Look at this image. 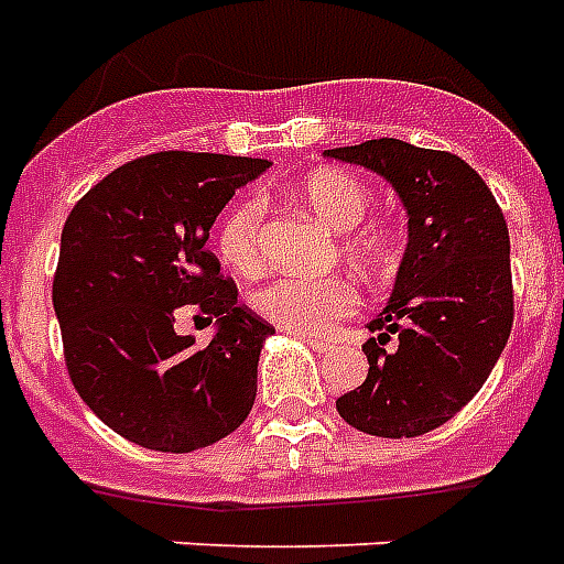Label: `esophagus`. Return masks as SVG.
<instances>
[{"label": "esophagus", "mask_w": 564, "mask_h": 564, "mask_svg": "<svg viewBox=\"0 0 564 564\" xmlns=\"http://www.w3.org/2000/svg\"><path fill=\"white\" fill-rule=\"evenodd\" d=\"M308 346H311V349H314V352H319V355H328V352H332V349H335V346L328 344V340H319V337H308Z\"/></svg>", "instance_id": "34e87169"}]
</instances>
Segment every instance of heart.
<instances>
[{
    "instance_id": "b5f03b06",
    "label": "heart",
    "mask_w": 564,
    "mask_h": 564,
    "mask_svg": "<svg viewBox=\"0 0 564 564\" xmlns=\"http://www.w3.org/2000/svg\"><path fill=\"white\" fill-rule=\"evenodd\" d=\"M296 197L328 227L344 232V256L360 268L384 259L387 238L378 227H358L367 218L369 188L355 174L340 169H317L296 183ZM264 204L241 197L218 227V253L227 268L253 276L264 268ZM261 319L296 337H326L337 319L358 308V291L344 276H276L253 296Z\"/></svg>"
}]
</instances>
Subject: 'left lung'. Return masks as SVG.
<instances>
[{"instance_id": "left-lung-1", "label": "left lung", "mask_w": 564, "mask_h": 564, "mask_svg": "<svg viewBox=\"0 0 564 564\" xmlns=\"http://www.w3.org/2000/svg\"><path fill=\"white\" fill-rule=\"evenodd\" d=\"M326 156L376 171L408 209V247L390 303L369 319L367 381L337 413L372 436H419L460 413L512 332L510 229L480 174L448 151L369 139ZM397 335L393 350H384Z\"/></svg>"}]
</instances>
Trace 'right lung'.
<instances>
[{
  "instance_id": "add662e5",
  "label": "right lung",
  "mask_w": 564,
  "mask_h": 564,
  "mask_svg": "<svg viewBox=\"0 0 564 564\" xmlns=\"http://www.w3.org/2000/svg\"><path fill=\"white\" fill-rule=\"evenodd\" d=\"M268 169L253 156H139L89 188L63 224L52 303L66 369L89 410L130 443L195 452L253 408L273 326L238 305L206 241L236 188ZM183 304L219 323L204 350L173 332Z\"/></svg>"
}]
</instances>
